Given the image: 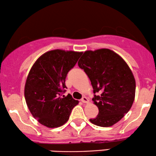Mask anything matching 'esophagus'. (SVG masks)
<instances>
[{"mask_svg":"<svg viewBox=\"0 0 156 156\" xmlns=\"http://www.w3.org/2000/svg\"><path fill=\"white\" fill-rule=\"evenodd\" d=\"M80 101H81L82 103H88V102H89V100H88V98H87V97H83V98H81V100H80Z\"/></svg>","mask_w":156,"mask_h":156,"instance_id":"1","label":"esophagus"}]
</instances>
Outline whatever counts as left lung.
I'll return each instance as SVG.
<instances>
[{
	"label": "left lung",
	"mask_w": 156,
	"mask_h": 156,
	"mask_svg": "<svg viewBox=\"0 0 156 156\" xmlns=\"http://www.w3.org/2000/svg\"><path fill=\"white\" fill-rule=\"evenodd\" d=\"M78 64L90 80L92 101L99 109L98 115L89 120L101 127L117 123L128 112L135 98L136 81L128 64L109 49L86 51Z\"/></svg>",
	"instance_id": "1"
}]
</instances>
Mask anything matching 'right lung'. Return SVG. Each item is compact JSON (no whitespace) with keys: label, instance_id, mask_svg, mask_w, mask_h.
<instances>
[{"label":"right lung","instance_id":"right-lung-1","mask_svg":"<svg viewBox=\"0 0 156 156\" xmlns=\"http://www.w3.org/2000/svg\"><path fill=\"white\" fill-rule=\"evenodd\" d=\"M82 53L54 50L44 53L28 73L25 98L28 109L39 123L57 128L67 122L78 101L70 94L63 95L67 73L75 67Z\"/></svg>","mask_w":156,"mask_h":156}]
</instances>
